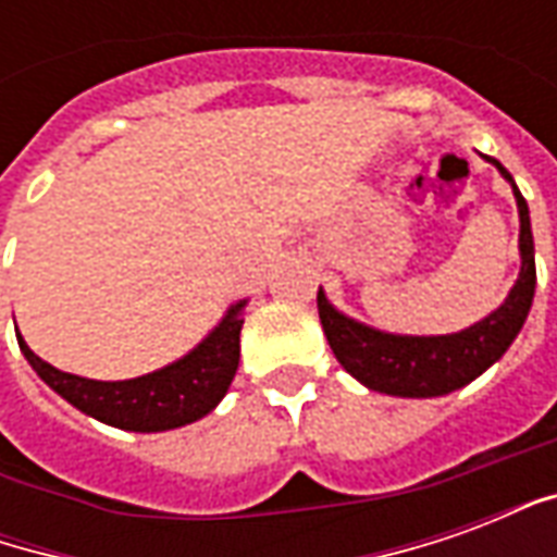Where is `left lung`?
<instances>
[{
  "instance_id": "obj_1",
  "label": "left lung",
  "mask_w": 557,
  "mask_h": 557,
  "mask_svg": "<svg viewBox=\"0 0 557 557\" xmlns=\"http://www.w3.org/2000/svg\"><path fill=\"white\" fill-rule=\"evenodd\" d=\"M486 160L510 182L516 208H519V259H522V265H519L513 289L507 292L498 310H492L486 319H480L456 334L411 337V334H387V331L363 325L358 319L339 313L319 286L315 304H319V319L325 327L327 343L337 355V361L343 363V370L355 375L363 387L387 394V397H444L486 373L492 363L510 349L516 334L525 325L528 310L534 301V286H537L528 202L519 194L513 175L495 158Z\"/></svg>"
}]
</instances>
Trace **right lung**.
<instances>
[{
  "label": "right lung",
  "mask_w": 557,
  "mask_h": 557,
  "mask_svg": "<svg viewBox=\"0 0 557 557\" xmlns=\"http://www.w3.org/2000/svg\"><path fill=\"white\" fill-rule=\"evenodd\" d=\"M244 307L247 298L232 304L218 325L184 358L160 367L154 373L122 379V382H98V379L62 373L53 363L41 361L26 346V339L20 337V331L17 343L32 370L41 375L44 385L53 387L59 397L67 399L83 414L115 430L166 432L206 418L226 397L242 355Z\"/></svg>",
  "instance_id": "obj_1"
}]
</instances>
